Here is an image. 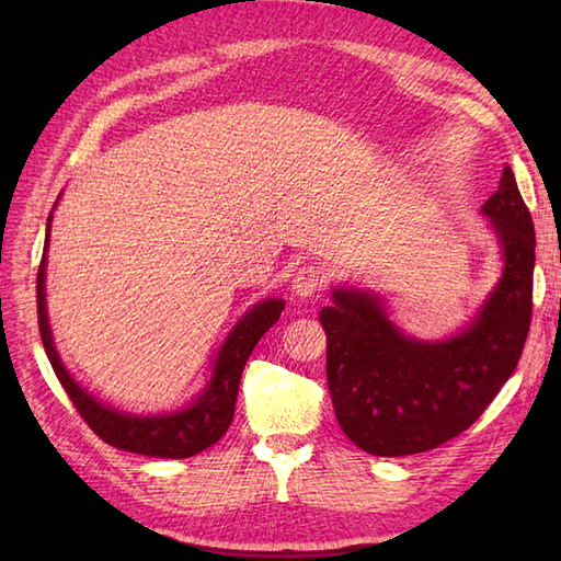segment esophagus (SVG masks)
Masks as SVG:
<instances>
[{"label": "esophagus", "instance_id": "34e87169", "mask_svg": "<svg viewBox=\"0 0 561 561\" xmlns=\"http://www.w3.org/2000/svg\"><path fill=\"white\" fill-rule=\"evenodd\" d=\"M325 287V270L320 265H304L294 272L291 279V291L301 299H308L316 291H320Z\"/></svg>", "mask_w": 561, "mask_h": 561}]
</instances>
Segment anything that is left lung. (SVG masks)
Returning <instances> with one entry per match:
<instances>
[{"label":"left lung","mask_w":561,"mask_h":561,"mask_svg":"<svg viewBox=\"0 0 561 561\" xmlns=\"http://www.w3.org/2000/svg\"><path fill=\"white\" fill-rule=\"evenodd\" d=\"M502 277L456 335L402 332L378 294L332 287L320 311L328 335V388L342 426L371 456H412L446 444L486 410L516 371L530 330L535 229L514 171L484 202Z\"/></svg>","instance_id":"8db88e82"}]
</instances>
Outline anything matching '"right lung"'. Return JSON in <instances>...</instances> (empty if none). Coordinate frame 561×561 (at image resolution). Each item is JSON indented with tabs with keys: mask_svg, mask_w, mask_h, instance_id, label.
<instances>
[{
	"mask_svg": "<svg viewBox=\"0 0 561 561\" xmlns=\"http://www.w3.org/2000/svg\"><path fill=\"white\" fill-rule=\"evenodd\" d=\"M50 224L53 211L50 217H47L45 248L38 267V284H35V291H38V328L47 359H50L59 383L67 390L69 400L75 402V408L83 416V422H87L105 444L149 458H190L195 456V453L217 444L233 422L238 383H241V374L248 356L255 350L260 337L279 320V313L284 311V301L262 299L253 308H248L241 320L231 328L229 335H226L217 356H214L207 386L202 388L185 408L159 414H133L115 410L111 404L93 398L87 388H81L77 383L75 376L67 371L65 362L59 359V352L55 347L45 299V267L47 245H50Z\"/></svg>",
	"mask_w": 561,
	"mask_h": 561,
	"instance_id": "obj_1",
	"label": "right lung"
}]
</instances>
